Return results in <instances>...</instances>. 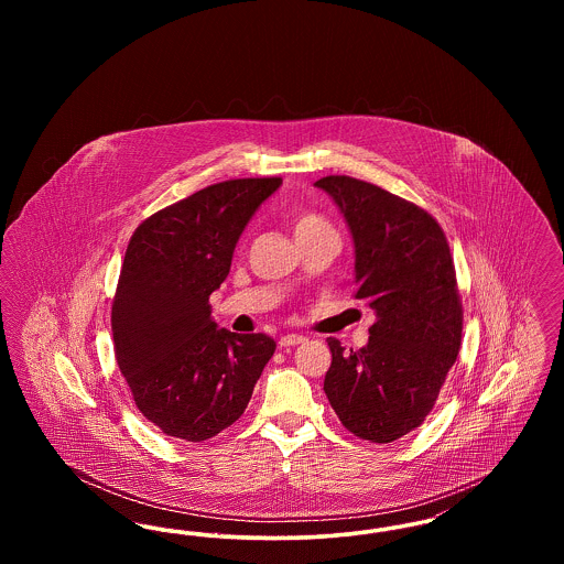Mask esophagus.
<instances>
[{"instance_id": "esophagus-1", "label": "esophagus", "mask_w": 564, "mask_h": 564, "mask_svg": "<svg viewBox=\"0 0 564 564\" xmlns=\"http://www.w3.org/2000/svg\"><path fill=\"white\" fill-rule=\"evenodd\" d=\"M306 338L300 336V334H285L279 338V347L281 349H288V347H295V345H302Z\"/></svg>"}]
</instances>
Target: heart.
Here are the masks:
<instances>
[{
	"instance_id": "1",
	"label": "heart",
	"mask_w": 564,
	"mask_h": 564,
	"mask_svg": "<svg viewBox=\"0 0 564 564\" xmlns=\"http://www.w3.org/2000/svg\"><path fill=\"white\" fill-rule=\"evenodd\" d=\"M322 228H332L322 215L311 214V212L295 215V235H304V232H313V230H322Z\"/></svg>"
}]
</instances>
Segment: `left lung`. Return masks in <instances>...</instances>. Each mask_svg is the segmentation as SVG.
Listing matches in <instances>:
<instances>
[{
    "label": "left lung",
    "mask_w": 564,
    "mask_h": 564,
    "mask_svg": "<svg viewBox=\"0 0 564 564\" xmlns=\"http://www.w3.org/2000/svg\"><path fill=\"white\" fill-rule=\"evenodd\" d=\"M315 186L349 224L355 297L376 315L359 350L327 338L332 366L323 391L350 433L389 444L423 425L460 349L451 247L425 209L375 184L327 175Z\"/></svg>",
    "instance_id": "obj_1"
}]
</instances>
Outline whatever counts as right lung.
Wrapping results in <instances>:
<instances>
[{
	"instance_id": "add662e5",
	"label": "right lung",
	"mask_w": 564,
	"mask_h": 564,
	"mask_svg": "<svg viewBox=\"0 0 564 564\" xmlns=\"http://www.w3.org/2000/svg\"><path fill=\"white\" fill-rule=\"evenodd\" d=\"M281 177L228 180L143 219L111 304L118 368L134 405L162 433L203 442L251 400L276 343L212 319L209 295L230 272L239 237Z\"/></svg>"
}]
</instances>
